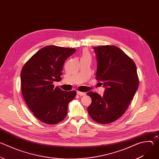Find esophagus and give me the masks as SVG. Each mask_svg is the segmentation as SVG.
Instances as JSON below:
<instances>
[{
    "label": "esophagus",
    "instance_id": "34e87169",
    "mask_svg": "<svg viewBox=\"0 0 159 159\" xmlns=\"http://www.w3.org/2000/svg\"><path fill=\"white\" fill-rule=\"evenodd\" d=\"M77 94L79 96H85V93H83V92H80V91H79V90H77Z\"/></svg>",
    "mask_w": 159,
    "mask_h": 159
}]
</instances>
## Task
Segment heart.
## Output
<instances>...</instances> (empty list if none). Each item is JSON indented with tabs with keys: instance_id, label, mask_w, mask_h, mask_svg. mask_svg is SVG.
<instances>
[{
	"instance_id": "heart-1",
	"label": "heart",
	"mask_w": 159,
	"mask_h": 159,
	"mask_svg": "<svg viewBox=\"0 0 159 159\" xmlns=\"http://www.w3.org/2000/svg\"><path fill=\"white\" fill-rule=\"evenodd\" d=\"M82 58H91V56H90V53H89V52L87 50H84L82 52Z\"/></svg>"
}]
</instances>
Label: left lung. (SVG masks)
I'll return each mask as SVG.
<instances>
[{"label":"left lung","mask_w":159,"mask_h":159,"mask_svg":"<svg viewBox=\"0 0 159 159\" xmlns=\"http://www.w3.org/2000/svg\"><path fill=\"white\" fill-rule=\"evenodd\" d=\"M98 61L96 80L106 87L103 96L89 92L92 103L89 116L96 122L108 124L120 118L137 91L139 80L133 60L113 45L94 47Z\"/></svg>","instance_id":"8db88e82"}]
</instances>
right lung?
<instances>
[{"label": "right lung", "instance_id": "right-lung-1", "mask_svg": "<svg viewBox=\"0 0 159 159\" xmlns=\"http://www.w3.org/2000/svg\"><path fill=\"white\" fill-rule=\"evenodd\" d=\"M75 48L50 45L33 55L20 72L21 92L33 115L41 122L55 125L65 119L68 104L76 91H63L53 82L61 80L64 62L75 52Z\"/></svg>", "mask_w": 159, "mask_h": 159}]
</instances>
